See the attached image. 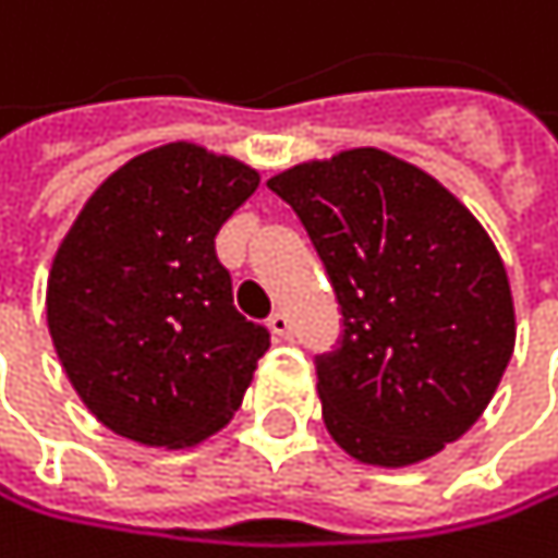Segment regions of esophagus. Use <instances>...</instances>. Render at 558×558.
I'll use <instances>...</instances> for the list:
<instances>
[{"instance_id":"1","label":"esophagus","mask_w":558,"mask_h":558,"mask_svg":"<svg viewBox=\"0 0 558 558\" xmlns=\"http://www.w3.org/2000/svg\"><path fill=\"white\" fill-rule=\"evenodd\" d=\"M267 327H270V333H274V337H281V340H291V333H294V324H291V317H288L284 311L270 314Z\"/></svg>"}]
</instances>
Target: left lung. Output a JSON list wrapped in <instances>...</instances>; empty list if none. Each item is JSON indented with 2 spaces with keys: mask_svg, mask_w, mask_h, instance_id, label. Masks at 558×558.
<instances>
[{
  "mask_svg": "<svg viewBox=\"0 0 558 558\" xmlns=\"http://www.w3.org/2000/svg\"><path fill=\"white\" fill-rule=\"evenodd\" d=\"M267 185L304 221L343 311L340 350L317 360L330 438L379 468L458 441L517 343L510 277L484 225L376 146L298 162Z\"/></svg>",
  "mask_w": 558,
  "mask_h": 558,
  "instance_id": "left-lung-1",
  "label": "left lung"
}]
</instances>
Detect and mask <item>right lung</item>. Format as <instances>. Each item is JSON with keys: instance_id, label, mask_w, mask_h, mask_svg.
Here are the masks:
<instances>
[{"instance_id": "right-lung-1", "label": "right lung", "mask_w": 558, "mask_h": 558, "mask_svg": "<svg viewBox=\"0 0 558 558\" xmlns=\"http://www.w3.org/2000/svg\"><path fill=\"white\" fill-rule=\"evenodd\" d=\"M257 182L234 156L166 143L110 172L58 244L48 333L113 435L179 451L238 412L270 337L234 311L215 234Z\"/></svg>"}]
</instances>
